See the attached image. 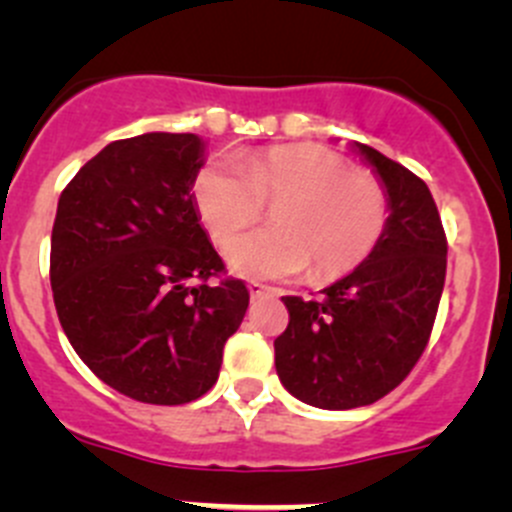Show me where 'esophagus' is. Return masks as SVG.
Wrapping results in <instances>:
<instances>
[{
	"label": "esophagus",
	"mask_w": 512,
	"mask_h": 512,
	"mask_svg": "<svg viewBox=\"0 0 512 512\" xmlns=\"http://www.w3.org/2000/svg\"><path fill=\"white\" fill-rule=\"evenodd\" d=\"M247 289H250V297L252 299L270 297V294H275V289L267 287V285H260V282H250V285H247Z\"/></svg>",
	"instance_id": "esophagus-1"
}]
</instances>
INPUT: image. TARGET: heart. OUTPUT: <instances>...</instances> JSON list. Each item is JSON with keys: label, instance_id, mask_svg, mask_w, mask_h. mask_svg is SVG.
<instances>
[{"label": "heart", "instance_id": "heart-1", "mask_svg": "<svg viewBox=\"0 0 512 512\" xmlns=\"http://www.w3.org/2000/svg\"><path fill=\"white\" fill-rule=\"evenodd\" d=\"M193 198L215 242H227L275 202V228L248 233L225 250L235 275L280 280L309 262L314 280L356 270L384 237L389 195L384 183L314 143H289L205 165Z\"/></svg>", "mask_w": 512, "mask_h": 512}]
</instances>
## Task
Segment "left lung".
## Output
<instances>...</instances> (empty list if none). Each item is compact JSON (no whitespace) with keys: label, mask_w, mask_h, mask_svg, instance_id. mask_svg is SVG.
<instances>
[{"label":"left lung","mask_w":512,"mask_h":512,"mask_svg":"<svg viewBox=\"0 0 512 512\" xmlns=\"http://www.w3.org/2000/svg\"><path fill=\"white\" fill-rule=\"evenodd\" d=\"M389 195L376 250L317 299L282 297L289 324L275 339L282 386L329 411L369 406L414 369L446 282V232L428 185L376 148L352 143Z\"/></svg>","instance_id":"left-lung-1"}]
</instances>
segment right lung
I'll return each instance as SVG.
<instances>
[{
  "mask_svg": "<svg viewBox=\"0 0 512 512\" xmlns=\"http://www.w3.org/2000/svg\"><path fill=\"white\" fill-rule=\"evenodd\" d=\"M195 133L113 141L64 188L51 230V289L71 347L111 389L178 406L213 389L250 304L200 225Z\"/></svg>",
  "mask_w": 512,
  "mask_h": 512,
  "instance_id": "right-lung-1",
  "label": "right lung"
}]
</instances>
